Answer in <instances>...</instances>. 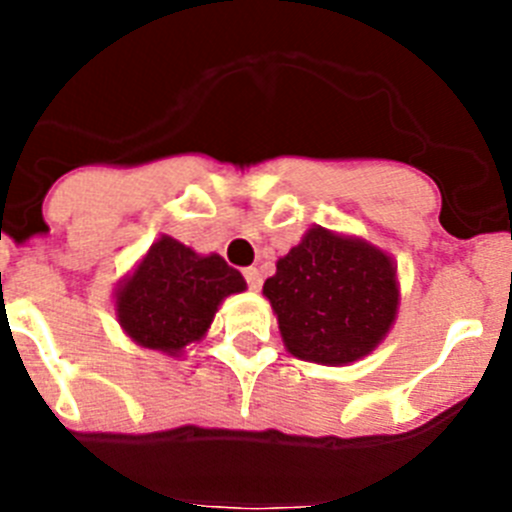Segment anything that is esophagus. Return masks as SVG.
I'll return each mask as SVG.
<instances>
[{
	"label": "esophagus",
	"instance_id": "esophagus-1",
	"mask_svg": "<svg viewBox=\"0 0 512 512\" xmlns=\"http://www.w3.org/2000/svg\"><path fill=\"white\" fill-rule=\"evenodd\" d=\"M243 277H246L248 287H251L253 292H259V289H261V271L256 269V266H248V269L243 271Z\"/></svg>",
	"mask_w": 512,
	"mask_h": 512
}]
</instances>
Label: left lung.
Listing matches in <instances>:
<instances>
[{"label":"left lung","mask_w":512,"mask_h":512,"mask_svg":"<svg viewBox=\"0 0 512 512\" xmlns=\"http://www.w3.org/2000/svg\"><path fill=\"white\" fill-rule=\"evenodd\" d=\"M284 348L295 359L346 366L387 338L400 312L392 253L361 235L312 225L264 282Z\"/></svg>","instance_id":"left-lung-1"}]
</instances>
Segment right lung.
<instances>
[{
    "label": "right lung",
    "mask_w": 512,
    "mask_h": 512,
    "mask_svg": "<svg viewBox=\"0 0 512 512\" xmlns=\"http://www.w3.org/2000/svg\"><path fill=\"white\" fill-rule=\"evenodd\" d=\"M246 289L220 253H197L164 233L117 282L112 307L135 346L179 359L207 336L225 297Z\"/></svg>",
    "instance_id": "right-lung-1"
}]
</instances>
